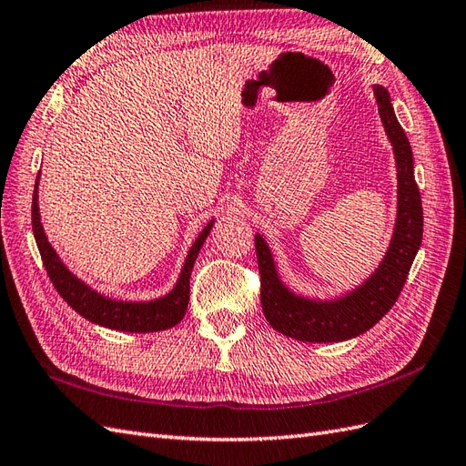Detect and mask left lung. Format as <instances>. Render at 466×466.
I'll list each match as a JSON object with an SVG mask.
<instances>
[{"label": "left lung", "instance_id": "obj_1", "mask_svg": "<svg viewBox=\"0 0 466 466\" xmlns=\"http://www.w3.org/2000/svg\"><path fill=\"white\" fill-rule=\"evenodd\" d=\"M379 116L396 162V221L379 267L367 280L329 299L296 294L280 279L268 243L255 235L260 272V304L267 321L286 337L306 343H339L369 331L396 304L411 262L421 247L423 208L413 176V155L400 127L392 97L380 84H372Z\"/></svg>", "mask_w": 466, "mask_h": 466}]
</instances>
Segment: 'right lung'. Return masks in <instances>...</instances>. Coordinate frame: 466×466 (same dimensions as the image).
<instances>
[{
    "instance_id": "add662e5",
    "label": "right lung",
    "mask_w": 466,
    "mask_h": 466,
    "mask_svg": "<svg viewBox=\"0 0 466 466\" xmlns=\"http://www.w3.org/2000/svg\"><path fill=\"white\" fill-rule=\"evenodd\" d=\"M39 180L41 170L36 174L33 192V235L36 247H39L46 274L50 276V282L55 284L62 299H65L74 311H78L84 319L116 331L155 333L178 325L184 319L187 301H190V276L194 262L199 255V250H202L216 219H211L202 229V233L198 235L190 250H187L184 267L178 274V280H176V284L165 296H158L153 299H119L97 292L96 288L78 279V276L66 267L65 260L60 258L55 247L50 245L41 223Z\"/></svg>"
}]
</instances>
